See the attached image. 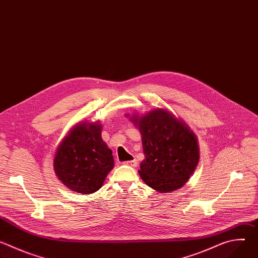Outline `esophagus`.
<instances>
[{"label":"esophagus","mask_w":258,"mask_h":258,"mask_svg":"<svg viewBox=\"0 0 258 258\" xmlns=\"http://www.w3.org/2000/svg\"><path fill=\"white\" fill-rule=\"evenodd\" d=\"M123 164L125 165H128V166H133V167H136L138 165V161L136 159H133V160H128V161H124Z\"/></svg>","instance_id":"1"}]
</instances>
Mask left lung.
<instances>
[{"instance_id":"left-lung-1","label":"left lung","mask_w":258,"mask_h":258,"mask_svg":"<svg viewBox=\"0 0 258 258\" xmlns=\"http://www.w3.org/2000/svg\"><path fill=\"white\" fill-rule=\"evenodd\" d=\"M133 120L142 135L145 159L139 173L143 180L161 193L181 188L199 162L196 136L163 109Z\"/></svg>"}]
</instances>
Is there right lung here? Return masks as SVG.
<instances>
[{
    "instance_id": "add662e5",
    "label": "right lung",
    "mask_w": 258,
    "mask_h": 258,
    "mask_svg": "<svg viewBox=\"0 0 258 258\" xmlns=\"http://www.w3.org/2000/svg\"><path fill=\"white\" fill-rule=\"evenodd\" d=\"M114 166L112 151L101 138V124L79 123L58 147L54 167L66 187L80 194L98 191Z\"/></svg>"
}]
</instances>
